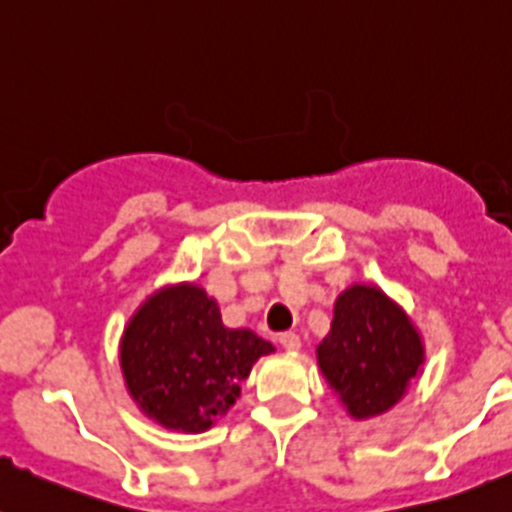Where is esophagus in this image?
Here are the masks:
<instances>
[{"mask_svg": "<svg viewBox=\"0 0 512 512\" xmlns=\"http://www.w3.org/2000/svg\"><path fill=\"white\" fill-rule=\"evenodd\" d=\"M278 343L285 348V351H298V348H300V336H298V333H293V331L280 333Z\"/></svg>", "mask_w": 512, "mask_h": 512, "instance_id": "1", "label": "esophagus"}]
</instances>
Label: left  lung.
I'll list each match as a JSON object with an SVG mask.
<instances>
[{"label":"left lung","mask_w":512,"mask_h":512,"mask_svg":"<svg viewBox=\"0 0 512 512\" xmlns=\"http://www.w3.org/2000/svg\"><path fill=\"white\" fill-rule=\"evenodd\" d=\"M422 361L419 333L379 288L353 285L336 300L331 333L318 346V364L351 417L389 412Z\"/></svg>","instance_id":"obj_1"}]
</instances>
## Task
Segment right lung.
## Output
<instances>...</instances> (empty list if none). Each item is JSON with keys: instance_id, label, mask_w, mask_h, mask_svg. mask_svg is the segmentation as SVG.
<instances>
[{"instance_id": "right-lung-1", "label": "right lung", "mask_w": 512, "mask_h": 512, "mask_svg": "<svg viewBox=\"0 0 512 512\" xmlns=\"http://www.w3.org/2000/svg\"><path fill=\"white\" fill-rule=\"evenodd\" d=\"M272 343L224 328L217 303L197 285L159 290L128 323L121 343L126 386L138 407L181 432H204L229 412Z\"/></svg>"}]
</instances>
